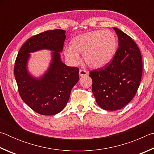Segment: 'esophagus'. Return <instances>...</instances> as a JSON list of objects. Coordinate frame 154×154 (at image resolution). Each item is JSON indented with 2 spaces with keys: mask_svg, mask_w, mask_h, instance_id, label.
Listing matches in <instances>:
<instances>
[{
  "mask_svg": "<svg viewBox=\"0 0 154 154\" xmlns=\"http://www.w3.org/2000/svg\"><path fill=\"white\" fill-rule=\"evenodd\" d=\"M88 73L85 70H80L79 71V76L80 77H83V76H85L87 75Z\"/></svg>",
  "mask_w": 154,
  "mask_h": 154,
  "instance_id": "34e87169",
  "label": "esophagus"
}]
</instances>
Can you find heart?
<instances>
[{"instance_id":"b5f03b06","label":"heart","mask_w":154,"mask_h":154,"mask_svg":"<svg viewBox=\"0 0 154 154\" xmlns=\"http://www.w3.org/2000/svg\"><path fill=\"white\" fill-rule=\"evenodd\" d=\"M118 47V38L112 31L93 30L72 38L71 46L65 48L64 54L73 64L79 62V54H83V60L88 66L100 69L113 60Z\"/></svg>"}]
</instances>
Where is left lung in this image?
Listing matches in <instances>:
<instances>
[{
  "label": "left lung",
  "mask_w": 154,
  "mask_h": 154,
  "mask_svg": "<svg viewBox=\"0 0 154 154\" xmlns=\"http://www.w3.org/2000/svg\"><path fill=\"white\" fill-rule=\"evenodd\" d=\"M113 29L119 41L116 56L107 66L90 73L96 103L106 111L118 110L132 100L143 71L141 54L136 43L118 28Z\"/></svg>",
  "instance_id": "left-lung-1"
}]
</instances>
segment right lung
<instances>
[{"label":"right lung","mask_w":154,"mask_h":154,"mask_svg":"<svg viewBox=\"0 0 154 154\" xmlns=\"http://www.w3.org/2000/svg\"><path fill=\"white\" fill-rule=\"evenodd\" d=\"M65 33L57 29L32 36L22 46L15 60L14 75L20 95L38 114L53 116L63 110L72 88L79 81V69L66 66L61 60ZM43 49L52 51L51 60L45 72L35 77L27 69L30 54Z\"/></svg>","instance_id":"add662e5"}]
</instances>
